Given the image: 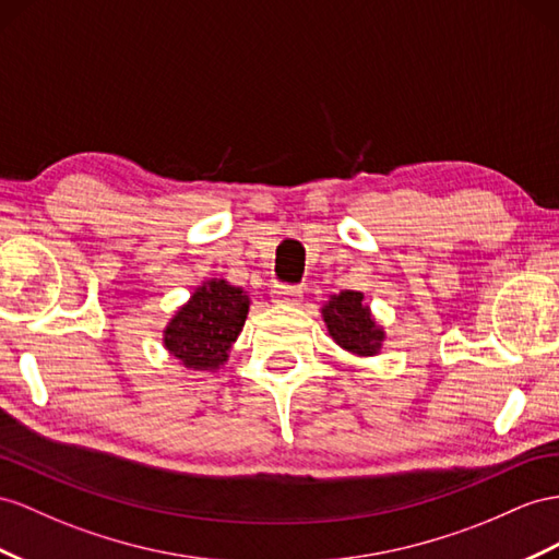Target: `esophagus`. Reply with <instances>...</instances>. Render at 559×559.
<instances>
[{"instance_id": "esophagus-1", "label": "esophagus", "mask_w": 559, "mask_h": 559, "mask_svg": "<svg viewBox=\"0 0 559 559\" xmlns=\"http://www.w3.org/2000/svg\"><path fill=\"white\" fill-rule=\"evenodd\" d=\"M271 299H274L276 305H297L299 299H302V288L290 283H278L274 285V290H271Z\"/></svg>"}]
</instances>
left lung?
Segmentation results:
<instances>
[{"label":"left lung","mask_w":559,"mask_h":559,"mask_svg":"<svg viewBox=\"0 0 559 559\" xmlns=\"http://www.w3.org/2000/svg\"><path fill=\"white\" fill-rule=\"evenodd\" d=\"M361 302V293H340L323 309V321L340 347H345L352 354L370 356L378 354L384 333L376 325V321L370 319L368 307H364Z\"/></svg>","instance_id":"left-lung-1"}]
</instances>
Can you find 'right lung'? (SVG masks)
<instances>
[{
	"label": "right lung",
	"mask_w": 559,
	"mask_h": 559,
	"mask_svg": "<svg viewBox=\"0 0 559 559\" xmlns=\"http://www.w3.org/2000/svg\"><path fill=\"white\" fill-rule=\"evenodd\" d=\"M248 295L226 281L198 288L165 331V347L186 368L214 370L226 361L248 317Z\"/></svg>",
	"instance_id": "right-lung-1"
}]
</instances>
